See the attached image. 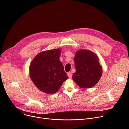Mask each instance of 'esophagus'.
Wrapping results in <instances>:
<instances>
[{
	"instance_id": "1",
	"label": "esophagus",
	"mask_w": 129,
	"mask_h": 129,
	"mask_svg": "<svg viewBox=\"0 0 129 129\" xmlns=\"http://www.w3.org/2000/svg\"><path fill=\"white\" fill-rule=\"evenodd\" d=\"M67 75H68L69 78L71 79V78H72V74H71V72H68V73H67Z\"/></svg>"
}]
</instances>
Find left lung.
Wrapping results in <instances>:
<instances>
[{"mask_svg":"<svg viewBox=\"0 0 129 129\" xmlns=\"http://www.w3.org/2000/svg\"><path fill=\"white\" fill-rule=\"evenodd\" d=\"M74 61L76 71L72 75V80L81 88L94 87L103 73L97 55L90 50L80 49L76 52Z\"/></svg>","mask_w":129,"mask_h":129,"instance_id":"left-lung-1","label":"left lung"}]
</instances>
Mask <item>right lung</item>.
Segmentation results:
<instances>
[{
	"instance_id": "obj_1",
	"label": "right lung",
	"mask_w": 129,
	"mask_h": 129,
	"mask_svg": "<svg viewBox=\"0 0 129 129\" xmlns=\"http://www.w3.org/2000/svg\"><path fill=\"white\" fill-rule=\"evenodd\" d=\"M61 48L43 51L37 54L29 67V77L36 87L49 94L56 93L68 78L60 61Z\"/></svg>"
}]
</instances>
